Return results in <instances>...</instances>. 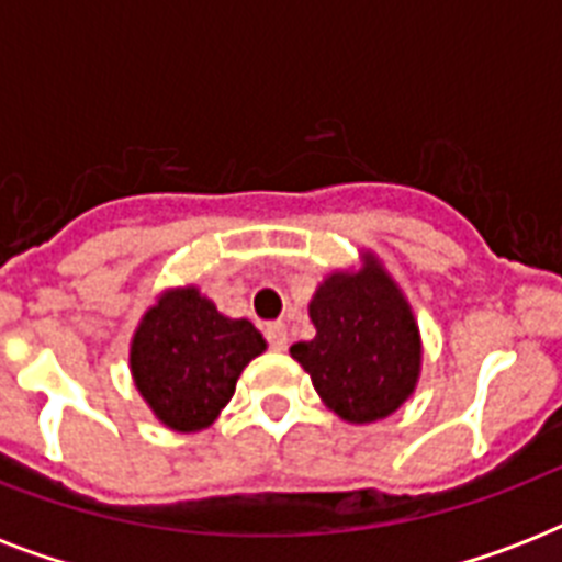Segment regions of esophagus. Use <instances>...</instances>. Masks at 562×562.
<instances>
[{"label":"esophagus","instance_id":"obj_1","mask_svg":"<svg viewBox=\"0 0 562 562\" xmlns=\"http://www.w3.org/2000/svg\"><path fill=\"white\" fill-rule=\"evenodd\" d=\"M265 338H268V344H271V350H277V352H282L285 347H289V329H285V324H282V321L265 326Z\"/></svg>","mask_w":562,"mask_h":562}]
</instances>
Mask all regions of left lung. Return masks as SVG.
<instances>
[{"label": "left lung", "instance_id": "left-lung-1", "mask_svg": "<svg viewBox=\"0 0 562 562\" xmlns=\"http://www.w3.org/2000/svg\"><path fill=\"white\" fill-rule=\"evenodd\" d=\"M317 335L291 347L321 400L347 423H375L417 387V321L384 268L368 256L364 271L329 273L308 303Z\"/></svg>", "mask_w": 562, "mask_h": 562}]
</instances>
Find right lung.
Instances as JSON below:
<instances>
[{"label":"right lung","instance_id":"1","mask_svg":"<svg viewBox=\"0 0 562 562\" xmlns=\"http://www.w3.org/2000/svg\"><path fill=\"white\" fill-rule=\"evenodd\" d=\"M265 352L250 321H229L198 289L166 291L136 329L131 373L160 423L206 428L227 405L247 361Z\"/></svg>","mask_w":562,"mask_h":562}]
</instances>
